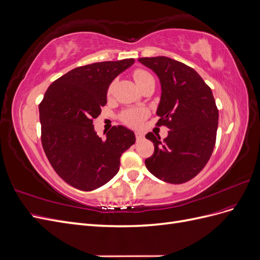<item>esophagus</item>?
Segmentation results:
<instances>
[{
	"label": "esophagus",
	"instance_id": "esophagus-1",
	"mask_svg": "<svg viewBox=\"0 0 260 260\" xmlns=\"http://www.w3.org/2000/svg\"><path fill=\"white\" fill-rule=\"evenodd\" d=\"M136 138H137V141H141L143 139V133L141 131H136Z\"/></svg>",
	"mask_w": 260,
	"mask_h": 260
}]
</instances>
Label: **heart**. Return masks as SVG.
Listing matches in <instances>:
<instances>
[{
	"label": "heart",
	"instance_id": "1",
	"mask_svg": "<svg viewBox=\"0 0 260 260\" xmlns=\"http://www.w3.org/2000/svg\"><path fill=\"white\" fill-rule=\"evenodd\" d=\"M152 75L147 73L146 70L143 69H137L135 73H133V79H135L136 83L139 85V88H141L147 80L152 79ZM113 88H114V83H111L107 89V93L111 94L113 92ZM146 116V111L143 108H131V109H127L124 111L121 116L120 119L122 120V122H124L125 124L131 125V127H137L142 120L144 119Z\"/></svg>",
	"mask_w": 260,
	"mask_h": 260
}]
</instances>
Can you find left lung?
<instances>
[{"mask_svg": "<svg viewBox=\"0 0 260 260\" xmlns=\"http://www.w3.org/2000/svg\"><path fill=\"white\" fill-rule=\"evenodd\" d=\"M159 78L161 95L157 125H166L168 137L148 132L154 154L145 159L148 171L165 182L180 184L206 166L214 151L218 108L211 89L191 67L166 56L139 58Z\"/></svg>", "mask_w": 260, "mask_h": 260, "instance_id": "1", "label": "left lung"}]
</instances>
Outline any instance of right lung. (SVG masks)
Instances as JSON below:
<instances>
[{"label": "right lung", "instance_id": "1", "mask_svg": "<svg viewBox=\"0 0 260 260\" xmlns=\"http://www.w3.org/2000/svg\"><path fill=\"white\" fill-rule=\"evenodd\" d=\"M135 59L77 67L55 80L39 105L41 142L46 157L66 183L93 191L113 179L121 154L135 144L133 131L114 125L100 138L93 119L107 103V89Z\"/></svg>", "mask_w": 260, "mask_h": 260}]
</instances>
